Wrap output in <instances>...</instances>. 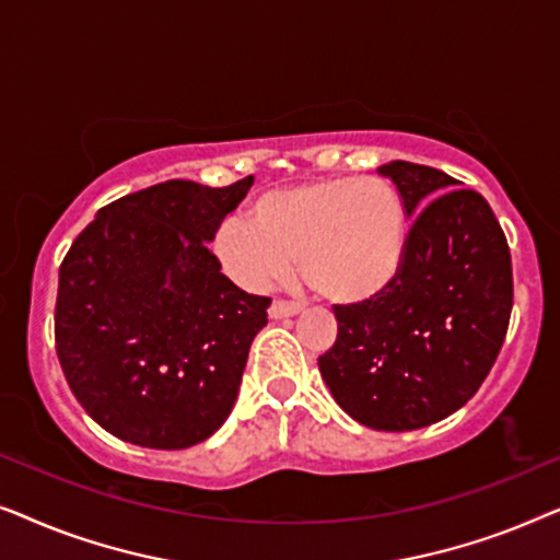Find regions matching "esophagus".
I'll return each mask as SVG.
<instances>
[{
	"mask_svg": "<svg viewBox=\"0 0 560 560\" xmlns=\"http://www.w3.org/2000/svg\"><path fill=\"white\" fill-rule=\"evenodd\" d=\"M298 313H303V305L301 303L275 301L270 305V318H290V316H298Z\"/></svg>",
	"mask_w": 560,
	"mask_h": 560,
	"instance_id": "34e87169",
	"label": "esophagus"
}]
</instances>
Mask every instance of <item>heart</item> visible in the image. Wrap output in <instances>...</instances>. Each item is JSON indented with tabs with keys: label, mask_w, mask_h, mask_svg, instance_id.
Instances as JSON below:
<instances>
[{
	"label": "heart",
	"mask_w": 560,
	"mask_h": 560,
	"mask_svg": "<svg viewBox=\"0 0 560 560\" xmlns=\"http://www.w3.org/2000/svg\"><path fill=\"white\" fill-rule=\"evenodd\" d=\"M408 224L397 190L380 178H320L267 190L249 221L226 219L213 255L244 290H267L298 257L303 280L331 303H362L393 285Z\"/></svg>",
	"instance_id": "heart-1"
}]
</instances>
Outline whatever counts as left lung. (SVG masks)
<instances>
[{"label":"left lung","instance_id":"1","mask_svg":"<svg viewBox=\"0 0 560 560\" xmlns=\"http://www.w3.org/2000/svg\"><path fill=\"white\" fill-rule=\"evenodd\" d=\"M412 219L397 278L334 305L318 370L334 400L374 431H416L464 408L487 380L512 313V259L485 196L428 165L377 167Z\"/></svg>","mask_w":560,"mask_h":560}]
</instances>
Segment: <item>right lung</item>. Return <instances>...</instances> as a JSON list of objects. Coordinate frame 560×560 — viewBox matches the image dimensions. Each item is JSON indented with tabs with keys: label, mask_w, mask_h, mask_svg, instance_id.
<instances>
[{
	"label": "right lung",
	"mask_w": 560,
	"mask_h": 560,
	"mask_svg": "<svg viewBox=\"0 0 560 560\" xmlns=\"http://www.w3.org/2000/svg\"><path fill=\"white\" fill-rule=\"evenodd\" d=\"M252 183H158L104 206L68 249L56 351L75 400L117 439L188 448L232 412L270 298L236 288L209 244Z\"/></svg>",
	"instance_id": "1"
}]
</instances>
